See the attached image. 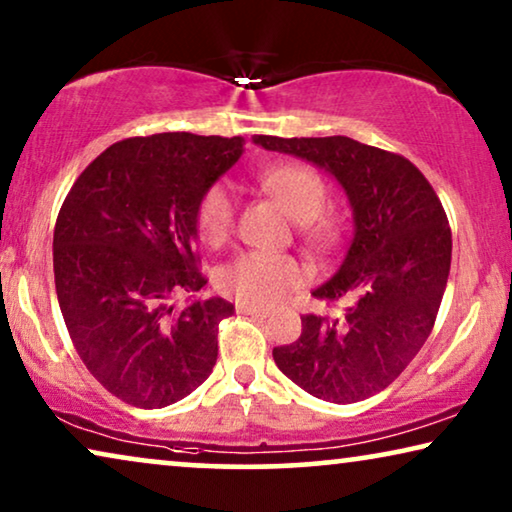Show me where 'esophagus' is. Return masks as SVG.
I'll return each mask as SVG.
<instances>
[{"label":"esophagus","mask_w":512,"mask_h":512,"mask_svg":"<svg viewBox=\"0 0 512 512\" xmlns=\"http://www.w3.org/2000/svg\"><path fill=\"white\" fill-rule=\"evenodd\" d=\"M235 310L237 314H251V317H268V310H263V307H256V305H249V303H235Z\"/></svg>","instance_id":"34e87169"}]
</instances>
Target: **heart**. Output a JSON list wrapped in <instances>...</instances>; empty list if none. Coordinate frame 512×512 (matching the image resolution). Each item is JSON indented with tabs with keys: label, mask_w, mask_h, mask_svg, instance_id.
Instances as JSON below:
<instances>
[{
	"label": "heart",
	"mask_w": 512,
	"mask_h": 512,
	"mask_svg": "<svg viewBox=\"0 0 512 512\" xmlns=\"http://www.w3.org/2000/svg\"><path fill=\"white\" fill-rule=\"evenodd\" d=\"M261 186L293 221L303 223L312 244L326 247L333 240V223L324 219L328 191L324 179L312 167L284 163L261 172ZM237 221L235 195L226 184H212L195 207V228L207 247H221L230 240ZM305 282V270L293 256L268 251H242L216 272V286L237 303L272 307Z\"/></svg>",
	"instance_id": "heart-1"
}]
</instances>
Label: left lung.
Instances as JSON below:
<instances>
[{"instance_id": "obj_1", "label": "left lung", "mask_w": 512, "mask_h": 512, "mask_svg": "<svg viewBox=\"0 0 512 512\" xmlns=\"http://www.w3.org/2000/svg\"><path fill=\"white\" fill-rule=\"evenodd\" d=\"M331 172L354 209V237L335 275L312 291L347 307L305 314L303 333L272 349L277 368L307 394L356 403L387 389L436 324L452 263V230L436 191L398 153L349 137L256 135Z\"/></svg>"}]
</instances>
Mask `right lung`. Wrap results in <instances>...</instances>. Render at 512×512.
Returning <instances> with one entry per match:
<instances>
[{"label": "right lung", "instance_id": "1", "mask_svg": "<svg viewBox=\"0 0 512 512\" xmlns=\"http://www.w3.org/2000/svg\"><path fill=\"white\" fill-rule=\"evenodd\" d=\"M244 153L242 137L160 132L102 151L62 202L53 233L55 293L90 375L135 408L198 389L219 354L223 298L174 305L207 284L195 207Z\"/></svg>", "mask_w": 512, "mask_h": 512}]
</instances>
